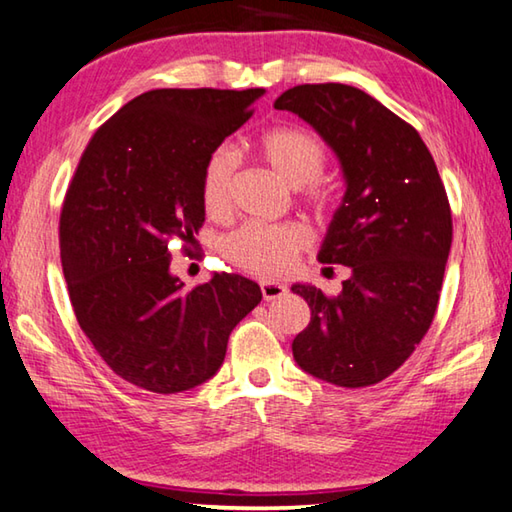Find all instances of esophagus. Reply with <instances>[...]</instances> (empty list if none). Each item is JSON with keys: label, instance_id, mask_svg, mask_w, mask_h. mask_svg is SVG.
<instances>
[{"label": "esophagus", "instance_id": "1", "mask_svg": "<svg viewBox=\"0 0 512 512\" xmlns=\"http://www.w3.org/2000/svg\"><path fill=\"white\" fill-rule=\"evenodd\" d=\"M259 289H262L264 300H277V298H282L284 293H287V287H284V284L271 282V280L259 282Z\"/></svg>", "mask_w": 512, "mask_h": 512}]
</instances>
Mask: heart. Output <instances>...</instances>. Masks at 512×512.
<instances>
[{
  "mask_svg": "<svg viewBox=\"0 0 512 512\" xmlns=\"http://www.w3.org/2000/svg\"><path fill=\"white\" fill-rule=\"evenodd\" d=\"M257 153L284 183L300 189L318 214L334 207V192L318 176L327 164V149L305 128H273L257 142ZM237 158L230 149H216L201 173V201L210 216H225L232 205ZM309 246V232L300 223H246L223 241V255L244 271L262 277L287 273Z\"/></svg>",
  "mask_w": 512,
  "mask_h": 512,
  "instance_id": "b5f03b06",
  "label": "heart"
}]
</instances>
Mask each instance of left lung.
Wrapping results in <instances>:
<instances>
[{
    "label": "left lung",
    "instance_id": "obj_1",
    "mask_svg": "<svg viewBox=\"0 0 512 512\" xmlns=\"http://www.w3.org/2000/svg\"><path fill=\"white\" fill-rule=\"evenodd\" d=\"M275 108L305 119L341 162L343 203L318 259L352 271L336 298L293 284L311 309L293 359L334 386H372L411 357L436 314L452 248L445 185L418 131L359 88L296 85Z\"/></svg>",
    "mask_w": 512,
    "mask_h": 512
}]
</instances>
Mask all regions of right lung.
<instances>
[{
  "label": "right lung",
  "instance_id": "right-lung-1",
  "mask_svg": "<svg viewBox=\"0 0 512 512\" xmlns=\"http://www.w3.org/2000/svg\"><path fill=\"white\" fill-rule=\"evenodd\" d=\"M262 94L144 92L94 133L67 189L60 262L76 320L110 370L144 391L183 393L214 377L230 332L262 300L235 273L185 289L169 250L196 241L205 160Z\"/></svg>",
  "mask_w": 512,
  "mask_h": 512
}]
</instances>
